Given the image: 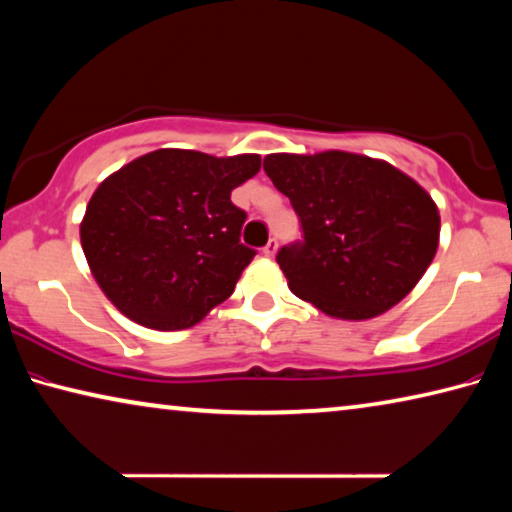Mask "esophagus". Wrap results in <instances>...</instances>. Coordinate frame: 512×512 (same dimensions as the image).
Listing matches in <instances>:
<instances>
[{"label":"esophagus","mask_w":512,"mask_h":512,"mask_svg":"<svg viewBox=\"0 0 512 512\" xmlns=\"http://www.w3.org/2000/svg\"><path fill=\"white\" fill-rule=\"evenodd\" d=\"M262 253H264V257H273L275 253H278V241L271 239V241L266 243V246L262 248Z\"/></svg>","instance_id":"34e87169"}]
</instances>
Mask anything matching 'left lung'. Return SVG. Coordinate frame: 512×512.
Here are the masks:
<instances>
[{
    "label": "left lung",
    "mask_w": 512,
    "mask_h": 512,
    "mask_svg": "<svg viewBox=\"0 0 512 512\" xmlns=\"http://www.w3.org/2000/svg\"><path fill=\"white\" fill-rule=\"evenodd\" d=\"M264 170L291 200L303 241L280 248L294 294L344 321L387 312L415 289L440 243L426 189L383 159L326 150L269 154Z\"/></svg>",
    "instance_id": "8db88e82"
}]
</instances>
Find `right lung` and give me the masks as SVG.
Returning a JSON list of instances; mask_svg holds the SVG:
<instances>
[{
    "label": "right lung",
    "mask_w": 512,
    "mask_h": 512,
    "mask_svg": "<svg viewBox=\"0 0 512 512\" xmlns=\"http://www.w3.org/2000/svg\"><path fill=\"white\" fill-rule=\"evenodd\" d=\"M259 166V154L161 148L111 173L79 225L104 296L152 330H184L205 319L232 296L255 257L239 241L246 212L230 196Z\"/></svg>",
    "instance_id": "add662e5"
}]
</instances>
